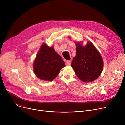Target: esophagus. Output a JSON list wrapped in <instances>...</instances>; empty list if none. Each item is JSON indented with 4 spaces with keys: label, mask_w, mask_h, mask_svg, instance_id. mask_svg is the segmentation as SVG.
I'll list each match as a JSON object with an SVG mask.
<instances>
[{
    "label": "esophagus",
    "mask_w": 125,
    "mask_h": 125,
    "mask_svg": "<svg viewBox=\"0 0 125 125\" xmlns=\"http://www.w3.org/2000/svg\"><path fill=\"white\" fill-rule=\"evenodd\" d=\"M66 66H70L71 65V61L70 60H67L65 62Z\"/></svg>",
    "instance_id": "esophagus-1"
}]
</instances>
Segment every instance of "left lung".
<instances>
[{
  "instance_id": "8db88e82",
  "label": "left lung",
  "mask_w": 125,
  "mask_h": 125,
  "mask_svg": "<svg viewBox=\"0 0 125 125\" xmlns=\"http://www.w3.org/2000/svg\"><path fill=\"white\" fill-rule=\"evenodd\" d=\"M76 46V56L71 64L75 73L84 82L95 80L100 75L103 67L99 51L90 42L85 46L78 43Z\"/></svg>"
}]
</instances>
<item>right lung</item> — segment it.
I'll return each instance as SVG.
<instances>
[{
  "label": "right lung",
  "instance_id": "1",
  "mask_svg": "<svg viewBox=\"0 0 125 125\" xmlns=\"http://www.w3.org/2000/svg\"><path fill=\"white\" fill-rule=\"evenodd\" d=\"M65 66V62L53 47H48L45 44L42 45L33 65L34 71L37 77L42 80L52 81Z\"/></svg>",
  "mask_w": 125,
  "mask_h": 125
}]
</instances>
